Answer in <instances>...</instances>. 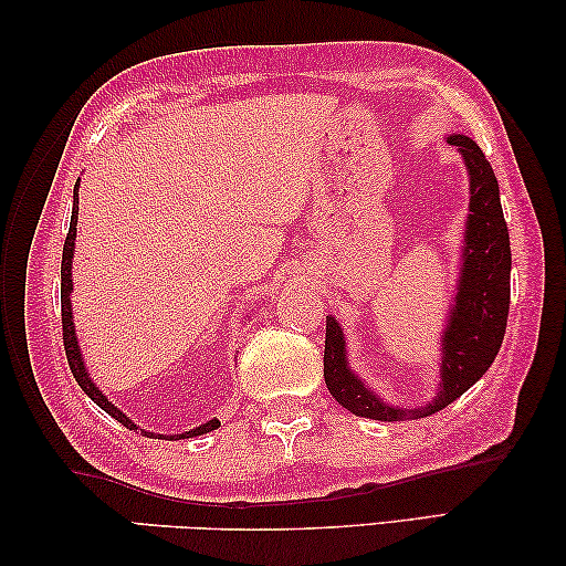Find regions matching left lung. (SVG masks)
Instances as JSON below:
<instances>
[{
  "label": "left lung",
  "instance_id": "obj_1",
  "mask_svg": "<svg viewBox=\"0 0 566 566\" xmlns=\"http://www.w3.org/2000/svg\"><path fill=\"white\" fill-rule=\"evenodd\" d=\"M469 170V218L461 253V275L457 298L449 308L447 331L441 338V384L439 394L421 409L388 406L348 368L346 340L338 321L326 316V350L323 376L331 396L350 413L376 421L423 419L469 391L502 348L509 318V275H512V248L499 200V182L481 147L467 135H451Z\"/></svg>",
  "mask_w": 566,
  "mask_h": 566
}]
</instances>
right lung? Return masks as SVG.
I'll use <instances>...</instances> for the list:
<instances>
[{
  "label": "right lung",
  "mask_w": 566,
  "mask_h": 566,
  "mask_svg": "<svg viewBox=\"0 0 566 566\" xmlns=\"http://www.w3.org/2000/svg\"><path fill=\"white\" fill-rule=\"evenodd\" d=\"M77 188H80V182L74 185V196H72V220H70V233H67V238H64V248H62V285H60V291H62V340H64V354H67V364H70L74 381L80 384L82 391H85L92 398V401L99 406L102 411H107L115 421L127 426L129 431H140V433H145V437H153V439H190V437H202V433H208V431H216L218 426H220L218 419H210L206 423L196 426V429L178 433V437H163V433L145 431L137 423H133V419H127V416L119 411L113 401H107V396L102 394L99 388H97V384L90 378L87 368H85V360H82L80 346H77V333H74L72 303H70V293H72V255H74V238H77V210H80L77 208V202H80Z\"/></svg>",
  "instance_id": "1"
}]
</instances>
